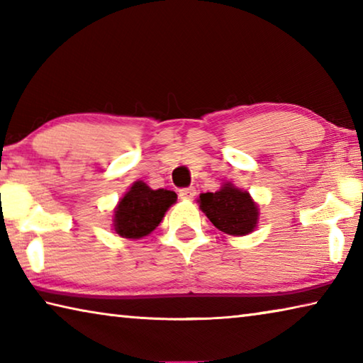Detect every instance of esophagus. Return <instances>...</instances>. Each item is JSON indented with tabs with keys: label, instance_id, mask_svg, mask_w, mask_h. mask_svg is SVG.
Masks as SVG:
<instances>
[{
	"label": "esophagus",
	"instance_id": "34e87169",
	"mask_svg": "<svg viewBox=\"0 0 363 363\" xmlns=\"http://www.w3.org/2000/svg\"><path fill=\"white\" fill-rule=\"evenodd\" d=\"M196 194V190L194 187H187V189H181L179 190V199L182 200H192Z\"/></svg>",
	"mask_w": 363,
	"mask_h": 363
}]
</instances>
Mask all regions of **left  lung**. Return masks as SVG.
I'll return each instance as SVG.
<instances>
[{
    "instance_id": "left-lung-1",
    "label": "left lung",
    "mask_w": 363,
    "mask_h": 363,
    "mask_svg": "<svg viewBox=\"0 0 363 363\" xmlns=\"http://www.w3.org/2000/svg\"><path fill=\"white\" fill-rule=\"evenodd\" d=\"M200 210L213 225L227 235L243 237L253 232L259 220V208L247 190L223 182L216 192L200 194Z\"/></svg>"
}]
</instances>
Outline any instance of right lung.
Segmentation results:
<instances>
[{
	"instance_id": "obj_1",
	"label": "right lung",
	"mask_w": 363,
	"mask_h": 363,
	"mask_svg": "<svg viewBox=\"0 0 363 363\" xmlns=\"http://www.w3.org/2000/svg\"><path fill=\"white\" fill-rule=\"evenodd\" d=\"M177 195L173 190H153L144 181L131 184L128 192L121 196L113 208L112 227L123 238L139 240L157 229Z\"/></svg>"
}]
</instances>
